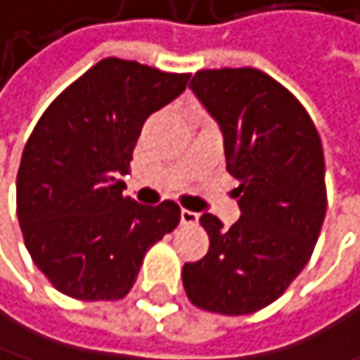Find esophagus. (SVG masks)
I'll return each mask as SVG.
<instances>
[{"mask_svg":"<svg viewBox=\"0 0 360 360\" xmlns=\"http://www.w3.org/2000/svg\"><path fill=\"white\" fill-rule=\"evenodd\" d=\"M181 224H184V226H196V224H198V213L184 209V211H181Z\"/></svg>","mask_w":360,"mask_h":360,"instance_id":"34e87169","label":"esophagus"}]
</instances>
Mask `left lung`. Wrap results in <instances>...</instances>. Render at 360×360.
<instances>
[{
  "instance_id": "1",
  "label": "left lung",
  "mask_w": 360,
  "mask_h": 360,
  "mask_svg": "<svg viewBox=\"0 0 360 360\" xmlns=\"http://www.w3.org/2000/svg\"><path fill=\"white\" fill-rule=\"evenodd\" d=\"M190 88L219 124L240 219L205 213L209 253L184 266L190 302L240 316L278 300L306 268L327 213L325 158L304 105L259 69L198 71Z\"/></svg>"
}]
</instances>
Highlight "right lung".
Listing matches in <instances>:
<instances>
[{
  "label": "right lung",
  "mask_w": 360,
  "mask_h": 360,
  "mask_svg": "<svg viewBox=\"0 0 360 360\" xmlns=\"http://www.w3.org/2000/svg\"><path fill=\"white\" fill-rule=\"evenodd\" d=\"M188 73L103 58L65 88L35 124L16 176V215L27 251L65 295L122 300L149 247L172 232V200L126 198L132 149L145 120L174 101Z\"/></svg>",
  "instance_id": "obj_1"
}]
</instances>
